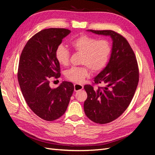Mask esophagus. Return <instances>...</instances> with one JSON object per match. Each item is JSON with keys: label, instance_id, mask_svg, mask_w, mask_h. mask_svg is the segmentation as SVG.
<instances>
[{"label": "esophagus", "instance_id": "esophagus-1", "mask_svg": "<svg viewBox=\"0 0 155 155\" xmlns=\"http://www.w3.org/2000/svg\"><path fill=\"white\" fill-rule=\"evenodd\" d=\"M74 89L75 92H78V91L83 89V86L81 84H74Z\"/></svg>", "mask_w": 155, "mask_h": 155}]
</instances>
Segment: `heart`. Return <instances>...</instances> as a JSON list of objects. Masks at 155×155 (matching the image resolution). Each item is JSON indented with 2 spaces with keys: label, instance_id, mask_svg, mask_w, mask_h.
<instances>
[{
  "label": "heart",
  "instance_id": "b5f03b06",
  "mask_svg": "<svg viewBox=\"0 0 155 155\" xmlns=\"http://www.w3.org/2000/svg\"><path fill=\"white\" fill-rule=\"evenodd\" d=\"M69 46L74 51L81 54L80 67H73L67 70L65 77L71 82L81 83L90 76V69L96 73L101 71L107 64L111 54V46L105 39L82 35L69 42ZM55 57L60 65H69L70 51L64 46L59 45L55 51Z\"/></svg>",
  "mask_w": 155,
  "mask_h": 155
}]
</instances>
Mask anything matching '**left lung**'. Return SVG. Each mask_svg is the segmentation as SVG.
<instances>
[{"mask_svg":"<svg viewBox=\"0 0 155 155\" xmlns=\"http://www.w3.org/2000/svg\"><path fill=\"white\" fill-rule=\"evenodd\" d=\"M98 35L110 36L113 48L109 62L95 77L92 85L84 86L87 99L84 104L86 115L97 124L115 120L130 104L139 82L137 59L128 41L112 30H89ZM104 87L94 88V85Z\"/></svg>","mask_w":155,"mask_h":155,"instance_id":"left-lung-1","label":"left lung"}]
</instances>
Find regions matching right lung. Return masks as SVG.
<instances>
[{
    "label": "right lung",
    "instance_id": "obj_1",
    "mask_svg": "<svg viewBox=\"0 0 155 155\" xmlns=\"http://www.w3.org/2000/svg\"><path fill=\"white\" fill-rule=\"evenodd\" d=\"M70 33L63 28L39 31L27 41L19 58L18 79L23 97L33 112L47 121L65 113L74 91L70 82H63L56 88L50 86V80L61 76L55 49Z\"/></svg>",
    "mask_w": 155,
    "mask_h": 155
}]
</instances>
